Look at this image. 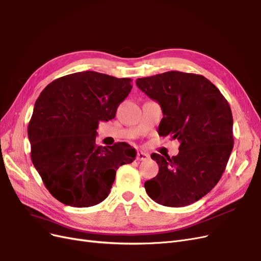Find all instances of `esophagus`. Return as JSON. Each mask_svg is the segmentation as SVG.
<instances>
[{
    "label": "esophagus",
    "mask_w": 261,
    "mask_h": 261,
    "mask_svg": "<svg viewBox=\"0 0 261 261\" xmlns=\"http://www.w3.org/2000/svg\"><path fill=\"white\" fill-rule=\"evenodd\" d=\"M148 158H149V155L145 152H142V150H140V152H138V154H137L138 161H147Z\"/></svg>",
    "instance_id": "34e87169"
}]
</instances>
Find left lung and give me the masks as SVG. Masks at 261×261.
Returning <instances> with one entry per match:
<instances>
[{
  "label": "left lung",
  "instance_id": "1",
  "mask_svg": "<svg viewBox=\"0 0 261 261\" xmlns=\"http://www.w3.org/2000/svg\"><path fill=\"white\" fill-rule=\"evenodd\" d=\"M161 105L158 134L180 142L179 154L150 155L159 166L144 183L148 196L168 207L195 203L219 182L233 148V117L228 100L204 75L167 71L137 80Z\"/></svg>",
  "mask_w": 261,
  "mask_h": 261
}]
</instances>
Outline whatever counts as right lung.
<instances>
[{"mask_svg": "<svg viewBox=\"0 0 261 261\" xmlns=\"http://www.w3.org/2000/svg\"><path fill=\"white\" fill-rule=\"evenodd\" d=\"M132 89L130 78L81 71L52 81L36 100L28 125L31 161L61 203L91 207L111 192L116 170L136 159L124 142L96 144L99 121L115 118Z\"/></svg>", "mask_w": 261, "mask_h": 261, "instance_id": "add662e5", "label": "right lung"}]
</instances>
